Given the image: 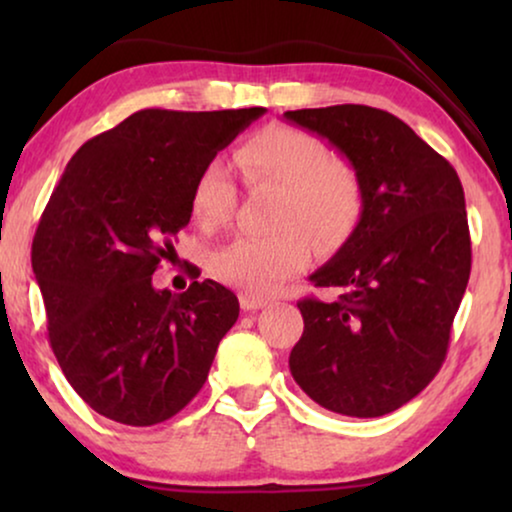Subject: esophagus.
<instances>
[{"label":"esophagus","instance_id":"34e87169","mask_svg":"<svg viewBox=\"0 0 512 512\" xmlns=\"http://www.w3.org/2000/svg\"><path fill=\"white\" fill-rule=\"evenodd\" d=\"M270 300L263 298V296H254V293H242L240 296V305L244 312H254V310H261V307L268 305Z\"/></svg>","mask_w":512,"mask_h":512}]
</instances>
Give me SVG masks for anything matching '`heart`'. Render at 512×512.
I'll return each instance as SVG.
<instances>
[{
  "instance_id": "1",
  "label": "heart",
  "mask_w": 512,
  "mask_h": 512,
  "mask_svg": "<svg viewBox=\"0 0 512 512\" xmlns=\"http://www.w3.org/2000/svg\"><path fill=\"white\" fill-rule=\"evenodd\" d=\"M240 170L251 181L284 186L277 233L242 235L223 244L209 258V270L223 284L249 293L275 291L284 279L305 268L312 240L340 244L361 216V184L352 167L328 158V146L310 132L291 125H270L235 151ZM235 181L219 158L200 167L191 186V214L200 228L212 230L228 221L235 205Z\"/></svg>"
}]
</instances>
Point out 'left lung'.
<instances>
[{
	"label": "left lung",
	"mask_w": 512,
	"mask_h": 512,
	"mask_svg": "<svg viewBox=\"0 0 512 512\" xmlns=\"http://www.w3.org/2000/svg\"><path fill=\"white\" fill-rule=\"evenodd\" d=\"M349 160L363 207L352 235L312 272L338 300L298 303L291 349L298 387L321 408L382 417L412 401L443 366L471 275L464 188L447 160L382 109L338 104L286 111Z\"/></svg>",
	"instance_id": "left-lung-1"
}]
</instances>
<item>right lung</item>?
Masks as SVG:
<instances>
[{"mask_svg":"<svg viewBox=\"0 0 512 512\" xmlns=\"http://www.w3.org/2000/svg\"><path fill=\"white\" fill-rule=\"evenodd\" d=\"M263 114L142 109L88 139L62 172L32 268L55 359L100 415L165 422L205 384L240 314L237 296L212 279L172 293L151 275L191 221L200 167Z\"/></svg>","mask_w":512,"mask_h":512,"instance_id":"add662e5","label":"right lung"}]
</instances>
